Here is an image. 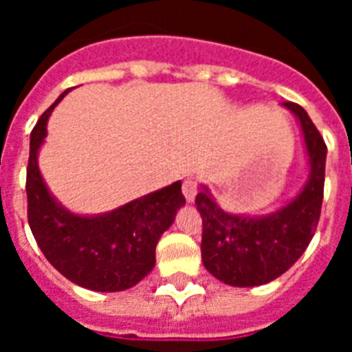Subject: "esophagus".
<instances>
[{"mask_svg":"<svg viewBox=\"0 0 352 352\" xmlns=\"http://www.w3.org/2000/svg\"><path fill=\"white\" fill-rule=\"evenodd\" d=\"M183 195H185V199L188 201V203H192L195 199V195H197V183H195V179L192 178H186L185 182H183Z\"/></svg>","mask_w":352,"mask_h":352,"instance_id":"esophagus-1","label":"esophagus"}]
</instances>
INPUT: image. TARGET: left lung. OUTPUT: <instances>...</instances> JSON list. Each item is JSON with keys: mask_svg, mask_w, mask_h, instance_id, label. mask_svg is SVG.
Instances as JSON below:
<instances>
[{"mask_svg": "<svg viewBox=\"0 0 352 352\" xmlns=\"http://www.w3.org/2000/svg\"><path fill=\"white\" fill-rule=\"evenodd\" d=\"M303 132L310 174L303 190L280 210L263 217L232 214L220 210L203 186L195 197L203 217L201 256L204 268L220 282L254 287L275 280L301 257L316 232L324 194L326 144L307 111L284 102Z\"/></svg>", "mask_w": 352, "mask_h": 352, "instance_id": "1", "label": "left lung"}]
</instances>
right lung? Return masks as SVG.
<instances>
[{"label":"right lung","instance_id":"right-lung-1","mask_svg":"<svg viewBox=\"0 0 352 352\" xmlns=\"http://www.w3.org/2000/svg\"><path fill=\"white\" fill-rule=\"evenodd\" d=\"M68 91L58 96L31 132L28 222L45 259L68 280L89 291H125L153 270L158 239L185 204L182 182L95 217L70 213L61 206L43 183L38 149L47 135L52 109Z\"/></svg>","mask_w":352,"mask_h":352}]
</instances>
